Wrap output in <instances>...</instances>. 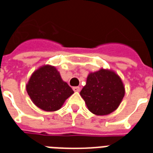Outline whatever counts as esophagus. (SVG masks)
<instances>
[{"label":"esophagus","mask_w":153,"mask_h":153,"mask_svg":"<svg viewBox=\"0 0 153 153\" xmlns=\"http://www.w3.org/2000/svg\"><path fill=\"white\" fill-rule=\"evenodd\" d=\"M73 90H74V92H79L80 91V87L79 86H74Z\"/></svg>","instance_id":"esophagus-1"}]
</instances>
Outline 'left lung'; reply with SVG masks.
I'll return each instance as SVG.
<instances>
[{"instance_id":"left-lung-1","label":"left lung","mask_w":153,"mask_h":153,"mask_svg":"<svg viewBox=\"0 0 153 153\" xmlns=\"http://www.w3.org/2000/svg\"><path fill=\"white\" fill-rule=\"evenodd\" d=\"M125 93L121 77L112 70L101 68L88 74L80 95L91 113L103 116L118 108Z\"/></svg>"}]
</instances>
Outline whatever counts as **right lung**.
Masks as SVG:
<instances>
[{
  "label": "right lung",
  "instance_id": "1",
  "mask_svg": "<svg viewBox=\"0 0 153 153\" xmlns=\"http://www.w3.org/2000/svg\"><path fill=\"white\" fill-rule=\"evenodd\" d=\"M32 102L38 108L48 112L56 111L74 94V91L51 65H44L36 70L26 85Z\"/></svg>",
  "mask_w": 153,
  "mask_h": 153
}]
</instances>
